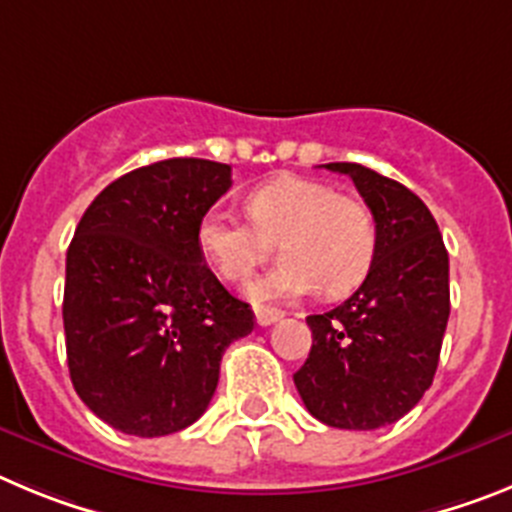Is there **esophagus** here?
Instances as JSON below:
<instances>
[{"label":"esophagus","mask_w":512,"mask_h":512,"mask_svg":"<svg viewBox=\"0 0 512 512\" xmlns=\"http://www.w3.org/2000/svg\"><path fill=\"white\" fill-rule=\"evenodd\" d=\"M255 319L260 326H270V324H275V321L283 319V311H278V308H270V306H257Z\"/></svg>","instance_id":"34e87169"}]
</instances>
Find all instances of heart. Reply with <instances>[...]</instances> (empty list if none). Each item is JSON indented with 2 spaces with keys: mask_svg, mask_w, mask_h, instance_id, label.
<instances>
[{
  "mask_svg": "<svg viewBox=\"0 0 512 512\" xmlns=\"http://www.w3.org/2000/svg\"><path fill=\"white\" fill-rule=\"evenodd\" d=\"M250 224L224 209H209L196 227V247L224 283H245L278 247L283 265L250 288L252 301L311 296L324 285L344 296L370 275L377 257V222L370 206L329 183L280 176L247 196Z\"/></svg>",
  "mask_w": 512,
  "mask_h": 512,
  "instance_id": "obj_1",
  "label": "heart"
}]
</instances>
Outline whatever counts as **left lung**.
<instances>
[{"instance_id": "8db88e82", "label": "left lung", "mask_w": 512, "mask_h": 512, "mask_svg": "<svg viewBox=\"0 0 512 512\" xmlns=\"http://www.w3.org/2000/svg\"><path fill=\"white\" fill-rule=\"evenodd\" d=\"M344 173L377 222V257L342 306L308 316L311 352L293 375L308 413L334 428L372 431L423 398L449 321V255L428 206L403 183L359 163Z\"/></svg>"}]
</instances>
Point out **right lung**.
Returning <instances> with one entry per match:
<instances>
[{"instance_id": "1", "label": "right lung", "mask_w": 512, "mask_h": 512, "mask_svg": "<svg viewBox=\"0 0 512 512\" xmlns=\"http://www.w3.org/2000/svg\"><path fill=\"white\" fill-rule=\"evenodd\" d=\"M232 168L170 158L109 183L66 255L63 329L78 398L122 434H176L199 421L227 347L255 329L196 247L199 219Z\"/></svg>"}]
</instances>
